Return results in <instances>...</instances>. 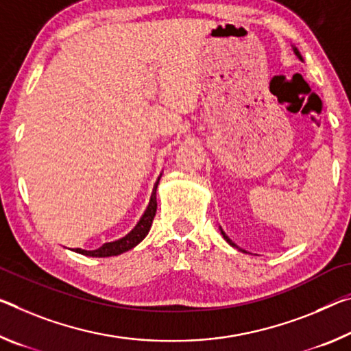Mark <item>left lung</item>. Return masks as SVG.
I'll list each match as a JSON object with an SVG mask.
<instances>
[{
	"label": "left lung",
	"instance_id": "1",
	"mask_svg": "<svg viewBox=\"0 0 351 351\" xmlns=\"http://www.w3.org/2000/svg\"><path fill=\"white\" fill-rule=\"evenodd\" d=\"M293 53H295V54L298 56V58H300V59H302V56H300V53H298V49H297L295 47H293ZM220 231H221V236H223V239H225V241H226L228 243H230V245H232V247H236V248H239V247L236 245V243H234V242H232V241H231V239H230V237H228V236L225 234V232H223V230H220ZM239 250H241V248H239Z\"/></svg>",
	"mask_w": 351,
	"mask_h": 351
}]
</instances>
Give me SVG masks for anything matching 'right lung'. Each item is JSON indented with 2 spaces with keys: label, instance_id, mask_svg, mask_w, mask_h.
I'll use <instances>...</instances> for the list:
<instances>
[{
  "label": "right lung",
  "instance_id": "add662e5",
  "mask_svg": "<svg viewBox=\"0 0 351 351\" xmlns=\"http://www.w3.org/2000/svg\"><path fill=\"white\" fill-rule=\"evenodd\" d=\"M160 176L156 181V184L153 187L152 192V198H149V203L147 206L145 213L141 217V220L137 221V225L134 226V230H131L125 237L119 239V241L114 242H108L103 243L101 247L97 250H81V248H73V252L84 254V256H92V258H109V256H117L128 252V250L134 248L137 243H141L145 236L148 234L149 228H152L153 219L156 215V208H158V203H156V189H158Z\"/></svg>",
  "mask_w": 351,
  "mask_h": 351
}]
</instances>
